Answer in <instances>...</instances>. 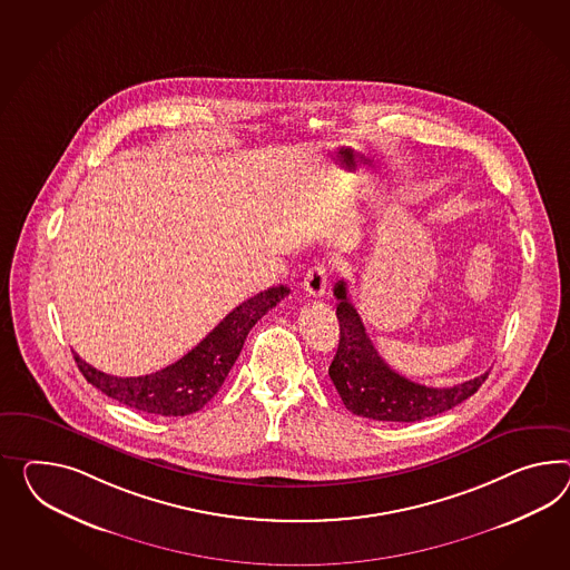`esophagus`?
Listing matches in <instances>:
<instances>
[{
    "instance_id": "34e87169",
    "label": "esophagus",
    "mask_w": 570,
    "mask_h": 570,
    "mask_svg": "<svg viewBox=\"0 0 570 570\" xmlns=\"http://www.w3.org/2000/svg\"><path fill=\"white\" fill-rule=\"evenodd\" d=\"M328 285V266L326 264H316L312 266L304 277V289L312 297H322Z\"/></svg>"
}]
</instances>
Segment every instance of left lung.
Returning <instances> with one entry per match:
<instances>
[{"label": "left lung", "instance_id": "8db88e82", "mask_svg": "<svg viewBox=\"0 0 570 570\" xmlns=\"http://www.w3.org/2000/svg\"><path fill=\"white\" fill-rule=\"evenodd\" d=\"M335 297L341 336L328 376L351 413L379 422H420L456 407L478 393L488 379L485 372L451 389L411 382L380 357L365 333L364 322L351 304L345 281L336 283Z\"/></svg>", "mask_w": 570, "mask_h": 570}]
</instances>
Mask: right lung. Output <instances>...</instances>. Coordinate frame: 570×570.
Here are the masks:
<instances>
[{
  "instance_id": "add662e5",
  "label": "right lung",
  "mask_w": 570,
  "mask_h": 570,
  "mask_svg": "<svg viewBox=\"0 0 570 570\" xmlns=\"http://www.w3.org/2000/svg\"><path fill=\"white\" fill-rule=\"evenodd\" d=\"M289 295V287L277 285L246 299L232 309L208 335L188 351L176 364L167 365L147 376H111L87 364L73 353L82 376L101 393L142 413L179 417L205 407L219 393L229 370L234 367L249 328L263 318L268 309Z\"/></svg>"
}]
</instances>
